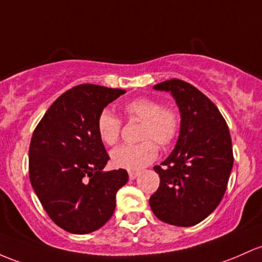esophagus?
Instances as JSON below:
<instances>
[{
  "label": "esophagus",
  "instance_id": "34e87169",
  "mask_svg": "<svg viewBox=\"0 0 262 262\" xmlns=\"http://www.w3.org/2000/svg\"><path fill=\"white\" fill-rule=\"evenodd\" d=\"M138 175H139V173H138V171H129V179L134 180L138 177Z\"/></svg>",
  "mask_w": 262,
  "mask_h": 262
}]
</instances>
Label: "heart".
<instances>
[{"mask_svg": "<svg viewBox=\"0 0 262 262\" xmlns=\"http://www.w3.org/2000/svg\"><path fill=\"white\" fill-rule=\"evenodd\" d=\"M129 119L143 120L139 144H125L113 149L111 160L116 168L137 171L149 165L158 155L157 143L166 146L177 138L180 128L179 114L171 108H163L158 100L151 98H137L123 107ZM122 122L109 109H103L97 119V132L104 144L114 145L118 142Z\"/></svg>", "mask_w": 262, "mask_h": 262, "instance_id": "heart-1", "label": "heart"}]
</instances>
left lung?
Returning <instances> with one entry per match:
<instances>
[{"label": "left lung", "instance_id": "1", "mask_svg": "<svg viewBox=\"0 0 262 262\" xmlns=\"http://www.w3.org/2000/svg\"><path fill=\"white\" fill-rule=\"evenodd\" d=\"M153 88L175 99L180 130L163 166H154L160 185L149 205L164 223L196 225L216 209L228 186L234 164L228 124L216 105L184 80H165Z\"/></svg>", "mask_w": 262, "mask_h": 262}]
</instances>
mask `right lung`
<instances>
[{
    "label": "right lung",
    "instance_id": "add662e5",
    "mask_svg": "<svg viewBox=\"0 0 262 262\" xmlns=\"http://www.w3.org/2000/svg\"><path fill=\"white\" fill-rule=\"evenodd\" d=\"M124 89L73 87L53 102L34 129L30 180L54 224L72 234L102 228L116 209L117 191L128 182L124 169L104 173L109 155L97 119Z\"/></svg>",
    "mask_w": 262,
    "mask_h": 262
}]
</instances>
